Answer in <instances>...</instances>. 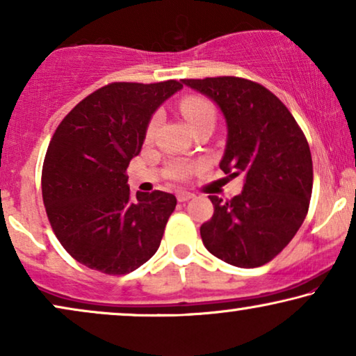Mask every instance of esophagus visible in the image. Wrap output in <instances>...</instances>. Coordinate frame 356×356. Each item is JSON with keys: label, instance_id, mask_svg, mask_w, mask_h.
Segmentation results:
<instances>
[{"label": "esophagus", "instance_id": "obj_1", "mask_svg": "<svg viewBox=\"0 0 356 356\" xmlns=\"http://www.w3.org/2000/svg\"><path fill=\"white\" fill-rule=\"evenodd\" d=\"M177 197H178L179 202H186V201H189V199L194 197V194L193 193H188V191H179L177 194Z\"/></svg>", "mask_w": 356, "mask_h": 356}]
</instances>
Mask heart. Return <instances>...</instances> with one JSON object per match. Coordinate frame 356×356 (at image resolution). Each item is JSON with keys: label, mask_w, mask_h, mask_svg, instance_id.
I'll return each instance as SVG.
<instances>
[{"label": "heart", "mask_w": 356, "mask_h": 356, "mask_svg": "<svg viewBox=\"0 0 356 356\" xmlns=\"http://www.w3.org/2000/svg\"><path fill=\"white\" fill-rule=\"evenodd\" d=\"M179 110H181L183 116L186 118V121L193 129L197 128L199 124L204 123V121L216 118V110H213L211 102L197 95L183 97L181 102H179ZM159 121H160V115L159 113L152 115V118H150L147 123V128H145V138L147 139L152 138ZM191 173H193V165H188V163H177L173 165L172 170H170V175L177 179L188 178Z\"/></svg>", "instance_id": "obj_1"}]
</instances>
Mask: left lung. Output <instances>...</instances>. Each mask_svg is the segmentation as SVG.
<instances>
[{"label":"left lung","instance_id":"left-lung-1","mask_svg":"<svg viewBox=\"0 0 356 356\" xmlns=\"http://www.w3.org/2000/svg\"><path fill=\"white\" fill-rule=\"evenodd\" d=\"M211 97L227 120L220 168L245 175L241 194L213 204L201 225L209 252L228 264L252 269L274 259L300 230L313 191V160L293 115L264 86L236 76L181 79Z\"/></svg>","mask_w":356,"mask_h":356}]
</instances>
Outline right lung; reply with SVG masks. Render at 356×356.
<instances>
[{"label":"right lung","instance_id":"add662e5","mask_svg":"<svg viewBox=\"0 0 356 356\" xmlns=\"http://www.w3.org/2000/svg\"><path fill=\"white\" fill-rule=\"evenodd\" d=\"M181 87L175 79L111 82L58 124L43 160V204L58 241L89 269L129 274L159 250L177 197H134L126 168L143 149L150 116Z\"/></svg>","mask_w":356,"mask_h":356}]
</instances>
